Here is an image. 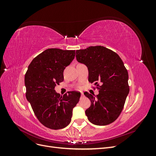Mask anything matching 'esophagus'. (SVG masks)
Masks as SVG:
<instances>
[{
	"instance_id": "obj_1",
	"label": "esophagus",
	"mask_w": 156,
	"mask_h": 156,
	"mask_svg": "<svg viewBox=\"0 0 156 156\" xmlns=\"http://www.w3.org/2000/svg\"><path fill=\"white\" fill-rule=\"evenodd\" d=\"M81 97H84V94H83V92H81Z\"/></svg>"
}]
</instances>
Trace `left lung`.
<instances>
[{
    "mask_svg": "<svg viewBox=\"0 0 156 156\" xmlns=\"http://www.w3.org/2000/svg\"><path fill=\"white\" fill-rule=\"evenodd\" d=\"M76 59L87 67L89 82L101 83L98 95L84 93L91 101L85 111L88 120L97 126L111 124L120 115L129 92L123 62L114 51L100 45L77 50Z\"/></svg>",
    "mask_w": 156,
    "mask_h": 156,
    "instance_id": "8db88e82",
    "label": "left lung"
}]
</instances>
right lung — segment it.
<instances>
[{
  "instance_id": "add662e5",
  "label": "right lung",
  "mask_w": 156,
  "mask_h": 156,
  "mask_svg": "<svg viewBox=\"0 0 156 156\" xmlns=\"http://www.w3.org/2000/svg\"><path fill=\"white\" fill-rule=\"evenodd\" d=\"M75 50L48 49L32 60L25 77L26 98L41 123L52 129L66 127L81 93L68 92L63 96L56 92V84L64 81L63 72L72 62Z\"/></svg>"
}]
</instances>
